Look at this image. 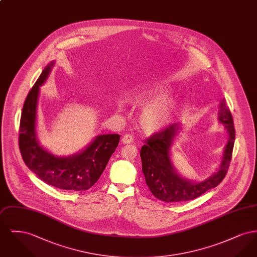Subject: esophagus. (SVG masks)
<instances>
[{"instance_id":"esophagus-1","label":"esophagus","mask_w":257,"mask_h":257,"mask_svg":"<svg viewBox=\"0 0 257 257\" xmlns=\"http://www.w3.org/2000/svg\"><path fill=\"white\" fill-rule=\"evenodd\" d=\"M134 142V136L132 134H126L123 136L122 143L124 145H128Z\"/></svg>"}]
</instances>
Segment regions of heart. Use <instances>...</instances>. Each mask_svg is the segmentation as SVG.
Masks as SVG:
<instances>
[{"label":"heart","mask_w":257,"mask_h":257,"mask_svg":"<svg viewBox=\"0 0 257 257\" xmlns=\"http://www.w3.org/2000/svg\"><path fill=\"white\" fill-rule=\"evenodd\" d=\"M169 89L165 85L142 86L133 89L127 95V102L133 106H145L141 115V124L143 129L148 134L158 133L164 130L171 121L172 104L166 99Z\"/></svg>","instance_id":"heart-1"}]
</instances>
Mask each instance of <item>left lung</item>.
Here are the masks:
<instances>
[{
    "label": "left lung",
    "mask_w": 257,
    "mask_h": 257,
    "mask_svg": "<svg viewBox=\"0 0 257 257\" xmlns=\"http://www.w3.org/2000/svg\"><path fill=\"white\" fill-rule=\"evenodd\" d=\"M220 120L224 124L229 140L224 148V153L218 172L200 183H192L180 177L171 165L169 150L172 140L179 130L177 123L168 125L164 130L149 136L141 149L143 172L149 191L155 197L165 202H181L193 200L203 195L208 190L217 187L226 175L232 158L235 140V127L230 109L221 100Z\"/></svg>",
    "instance_id": "1"
}]
</instances>
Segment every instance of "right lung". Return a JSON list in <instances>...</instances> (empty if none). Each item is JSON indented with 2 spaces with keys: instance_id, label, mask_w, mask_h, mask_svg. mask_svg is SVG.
I'll return each instance as SVG.
<instances>
[{
  "instance_id": "1",
  "label": "right lung",
  "mask_w": 257,
  "mask_h": 257,
  "mask_svg": "<svg viewBox=\"0 0 257 257\" xmlns=\"http://www.w3.org/2000/svg\"><path fill=\"white\" fill-rule=\"evenodd\" d=\"M52 65L44 68L25 100L19 127L20 152L27 167L45 183L65 191L84 192L97 182L120 136H98L86 150L67 158L55 157L40 147L36 136L37 97L39 86L47 79Z\"/></svg>"
}]
</instances>
